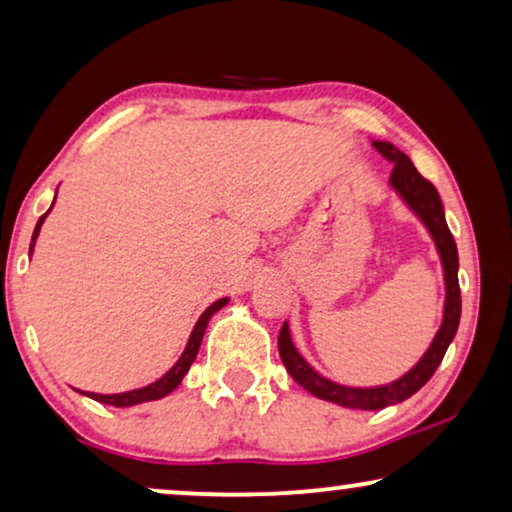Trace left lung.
I'll list each match as a JSON object with an SVG mask.
<instances>
[{
    "label": "left lung",
    "mask_w": 512,
    "mask_h": 512,
    "mask_svg": "<svg viewBox=\"0 0 512 512\" xmlns=\"http://www.w3.org/2000/svg\"><path fill=\"white\" fill-rule=\"evenodd\" d=\"M373 146L382 153L384 160L394 163V172H391L389 179L391 191H394L398 198L403 200V205L422 221L426 233L431 235L433 244H436L440 268H443L445 303L438 331L433 335L431 345L426 347V352L419 356L415 366H412L408 373L396 377V380H391L387 384H375V387H349V384L328 380V377L321 375L319 370H314L310 363H307L305 356L298 352V347L293 345L289 321H284L277 338V347L279 356H282V363L286 366V373H289L305 391H310L312 396L352 410H382L387 408V405H396L405 401V398H410L412 394H417V391L431 380V375L436 373L440 361H443L447 347H450L454 335H457L461 317L459 254L450 228H447L445 207L436 186H433L431 181H426L422 174L417 172V167L412 165V160L405 156L401 149H396L391 142L373 139Z\"/></svg>",
    "instance_id": "1"
}]
</instances>
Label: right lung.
<instances>
[{"instance_id": "add662e5", "label": "right lung", "mask_w": 512, "mask_h": 512, "mask_svg": "<svg viewBox=\"0 0 512 512\" xmlns=\"http://www.w3.org/2000/svg\"><path fill=\"white\" fill-rule=\"evenodd\" d=\"M55 195H58V191H55ZM53 205H55V200H53ZM53 205H51V209H53ZM51 209H48V212L37 221V228H34V233H32L30 256H32V251H34V242H37V237H39V230H41V226H44L46 216L51 214ZM226 305H228V298H219V300H216V303L209 305L207 310L200 314L198 324L193 326L191 335H188V342H186L184 352H181V356L177 359V363H174V366L167 370L163 377H158L156 382L146 384V387H139V389L121 391V394H95V391H81V389H76V391H79V394H83V396L93 398V401H97V403L116 405V408H130V405H139V403H146V401H158V398L172 394V391L181 384V380H184V375L188 373V368L193 366L195 356H198V349L202 345V338H205L209 319H212L219 310H223V307H226Z\"/></svg>"}]
</instances>
